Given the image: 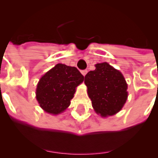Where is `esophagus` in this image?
Wrapping results in <instances>:
<instances>
[{"label": "esophagus", "mask_w": 158, "mask_h": 158, "mask_svg": "<svg viewBox=\"0 0 158 158\" xmlns=\"http://www.w3.org/2000/svg\"><path fill=\"white\" fill-rule=\"evenodd\" d=\"M81 73H82V75H83V76H85L86 73H88V71H87L86 69H85V70H81Z\"/></svg>", "instance_id": "1"}]
</instances>
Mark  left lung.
Here are the masks:
<instances>
[{"mask_svg":"<svg viewBox=\"0 0 158 158\" xmlns=\"http://www.w3.org/2000/svg\"><path fill=\"white\" fill-rule=\"evenodd\" d=\"M85 77V84L95 111L102 117L117 114L128 97L127 84L121 73L107 62L95 65Z\"/></svg>","mask_w":158,"mask_h":158,"instance_id":"obj_1","label":"left lung"}]
</instances>
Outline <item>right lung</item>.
<instances>
[{
    "label": "right lung",
    "instance_id": "1",
    "mask_svg": "<svg viewBox=\"0 0 158 158\" xmlns=\"http://www.w3.org/2000/svg\"><path fill=\"white\" fill-rule=\"evenodd\" d=\"M84 76L76 67L57 64L39 81L36 90L40 106L48 114L62 113L70 105Z\"/></svg>",
    "mask_w": 158,
    "mask_h": 158
}]
</instances>
